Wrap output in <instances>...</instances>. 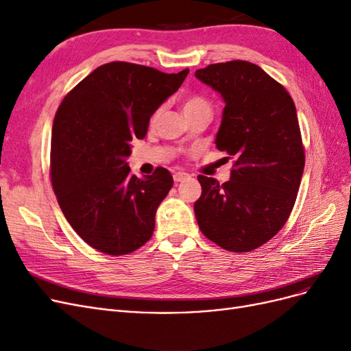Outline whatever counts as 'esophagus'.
Here are the masks:
<instances>
[{
    "label": "esophagus",
    "instance_id": "34e87169",
    "mask_svg": "<svg viewBox=\"0 0 351 351\" xmlns=\"http://www.w3.org/2000/svg\"><path fill=\"white\" fill-rule=\"evenodd\" d=\"M174 182H184V180H187V178H190V176L187 174V173H184V171H178V173H176L174 176Z\"/></svg>",
    "mask_w": 351,
    "mask_h": 351
}]
</instances>
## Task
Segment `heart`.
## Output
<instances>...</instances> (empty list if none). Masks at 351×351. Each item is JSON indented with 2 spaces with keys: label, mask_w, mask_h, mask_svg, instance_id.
Segmentation results:
<instances>
[{
  "label": "heart",
  "mask_w": 351,
  "mask_h": 351,
  "mask_svg": "<svg viewBox=\"0 0 351 351\" xmlns=\"http://www.w3.org/2000/svg\"><path fill=\"white\" fill-rule=\"evenodd\" d=\"M183 111L186 114V117L195 115V114H210L212 108H210V102L202 97V95H190V97L184 98L183 101ZM159 111H155L151 117V123H155L158 119Z\"/></svg>",
  "instance_id": "b5f03b06"
}]
</instances>
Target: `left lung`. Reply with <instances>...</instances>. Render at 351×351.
<instances>
[{"instance_id": "left-lung-1", "label": "left lung", "mask_w": 351, "mask_h": 351, "mask_svg": "<svg viewBox=\"0 0 351 351\" xmlns=\"http://www.w3.org/2000/svg\"><path fill=\"white\" fill-rule=\"evenodd\" d=\"M195 76L226 102L215 143L234 158L226 183L197 176V224L219 247L250 252L284 227L299 192L304 146L295 105L281 83L249 61L209 64Z\"/></svg>"}]
</instances>
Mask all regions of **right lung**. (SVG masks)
Returning <instances> with one entry per match:
<instances>
[{
    "instance_id": "1",
    "label": "right lung",
    "mask_w": 351,
    "mask_h": 351,
    "mask_svg": "<svg viewBox=\"0 0 351 351\" xmlns=\"http://www.w3.org/2000/svg\"><path fill=\"white\" fill-rule=\"evenodd\" d=\"M189 74L112 61L93 70L62 99L51 137L49 176L69 224L90 247L120 256L154 234L173 176L130 174L132 141L143 139L152 114Z\"/></svg>"
}]
</instances>
